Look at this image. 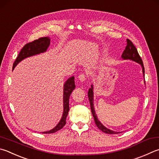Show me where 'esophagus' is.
Masks as SVG:
<instances>
[{"label":"esophagus","mask_w":159,"mask_h":159,"mask_svg":"<svg viewBox=\"0 0 159 159\" xmlns=\"http://www.w3.org/2000/svg\"><path fill=\"white\" fill-rule=\"evenodd\" d=\"M87 77L88 76H86L85 74H79V79L80 81L83 82V81H85L86 79H87Z\"/></svg>","instance_id":"obj_1"}]
</instances>
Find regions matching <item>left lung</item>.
Here are the masks:
<instances>
[{
	"mask_svg": "<svg viewBox=\"0 0 159 159\" xmlns=\"http://www.w3.org/2000/svg\"><path fill=\"white\" fill-rule=\"evenodd\" d=\"M126 42H127V44H126L125 49L122 54V57L123 59H125V60L126 59L132 60H134V61L138 62L139 64H140L141 65H142L143 72L144 74H145V68H144L143 60H142V59H141L139 53H138L137 48H135V47L131 42V40L127 39H126ZM144 76H145V74H144ZM92 89H93V88H92V85L91 88H89V91H88V98H89V103H90V108H91L92 114V115H93L94 122H95V124H96L97 126L99 128V129L101 130V131L104 132L105 134H120V132H115V131H112V130H110L107 128H106L105 126L102 125V124L99 122V120L97 119V115H96V113H95L94 106H93V91H92Z\"/></svg>",
	"mask_w": 159,
	"mask_h": 159,
	"instance_id": "1",
	"label": "left lung"
}]
</instances>
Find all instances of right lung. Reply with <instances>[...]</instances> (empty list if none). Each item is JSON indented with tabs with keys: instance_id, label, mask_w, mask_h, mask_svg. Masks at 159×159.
I'll return each instance as SVG.
<instances>
[{
	"instance_id": "obj_1",
	"label": "right lung",
	"mask_w": 159,
	"mask_h": 159,
	"mask_svg": "<svg viewBox=\"0 0 159 159\" xmlns=\"http://www.w3.org/2000/svg\"><path fill=\"white\" fill-rule=\"evenodd\" d=\"M50 44V39L48 37H40V38L34 40V41L28 43L24 47L21 48V51L17 56L16 59L13 64L12 69L15 67V66L18 63L21 61L23 59L27 57H30L34 55L38 54L40 53L46 51ZM75 88L74 77L72 76L65 83L64 85V97H63V102H64V112H63L62 117L60 122L57 124L56 127L51 129V131L42 132V134H53L61 129L66 124V118L68 115L69 110H70V106H69V99L71 94L72 91Z\"/></svg>"
}]
</instances>
